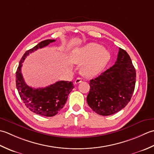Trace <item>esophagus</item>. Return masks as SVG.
<instances>
[{
  "label": "esophagus",
  "instance_id": "obj_1",
  "mask_svg": "<svg viewBox=\"0 0 154 154\" xmlns=\"http://www.w3.org/2000/svg\"><path fill=\"white\" fill-rule=\"evenodd\" d=\"M82 80V79L81 78H77L75 80V81H74V83L76 84H79V83H80V82H81Z\"/></svg>",
  "mask_w": 154,
  "mask_h": 154
}]
</instances>
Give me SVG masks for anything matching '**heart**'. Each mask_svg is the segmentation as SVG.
<instances>
[{
  "label": "heart",
  "mask_w": 154,
  "mask_h": 154,
  "mask_svg": "<svg viewBox=\"0 0 154 154\" xmlns=\"http://www.w3.org/2000/svg\"><path fill=\"white\" fill-rule=\"evenodd\" d=\"M110 59L109 53L96 43H90L75 50L71 54V60L75 64H83L82 73L92 77L100 74Z\"/></svg>",
  "instance_id": "1"
}]
</instances>
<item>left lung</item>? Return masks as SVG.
Segmentation results:
<instances>
[{
  "label": "left lung",
  "instance_id": "1",
  "mask_svg": "<svg viewBox=\"0 0 154 154\" xmlns=\"http://www.w3.org/2000/svg\"><path fill=\"white\" fill-rule=\"evenodd\" d=\"M136 78V69L130 56L120 48L115 64L90 81L88 104L101 116L120 111L130 101Z\"/></svg>",
  "mask_w": 154,
  "mask_h": 154
}]
</instances>
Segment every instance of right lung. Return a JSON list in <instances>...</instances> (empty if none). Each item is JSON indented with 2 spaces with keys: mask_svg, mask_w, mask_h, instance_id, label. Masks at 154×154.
Here are the masks:
<instances>
[{
  "mask_svg": "<svg viewBox=\"0 0 154 154\" xmlns=\"http://www.w3.org/2000/svg\"><path fill=\"white\" fill-rule=\"evenodd\" d=\"M55 40H45L24 53L16 72V85L20 98L25 106L38 115L54 116L64 107L69 94L74 88L72 82L58 81L45 88H32L25 83L21 73V67L24 59L30 53L48 46Z\"/></svg>",
  "mask_w": 154,
  "mask_h": 154,
  "instance_id": "add662e5",
  "label": "right lung"
}]
</instances>
